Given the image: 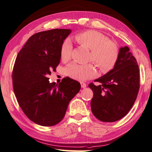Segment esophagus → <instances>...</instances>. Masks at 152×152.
I'll return each instance as SVG.
<instances>
[{
    "mask_svg": "<svg viewBox=\"0 0 152 152\" xmlns=\"http://www.w3.org/2000/svg\"><path fill=\"white\" fill-rule=\"evenodd\" d=\"M80 85H81V88H86V84L85 83L81 82V83H80Z\"/></svg>",
    "mask_w": 152,
    "mask_h": 152,
    "instance_id": "obj_1",
    "label": "esophagus"
}]
</instances>
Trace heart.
I'll use <instances>...</instances> for the list:
<instances>
[{"mask_svg":"<svg viewBox=\"0 0 152 152\" xmlns=\"http://www.w3.org/2000/svg\"><path fill=\"white\" fill-rule=\"evenodd\" d=\"M75 40L80 44L90 50L88 60L93 62L102 73H107L114 68L119 57V48L114 41L101 32L88 30L80 32L74 36ZM72 44L69 39L63 42L60 48V58L66 62L71 58ZM65 74L72 79L86 80L96 75V68L93 63L79 64L71 63L64 69Z\"/></svg>","mask_w":152,"mask_h":152,"instance_id":"1","label":"heart"}]
</instances>
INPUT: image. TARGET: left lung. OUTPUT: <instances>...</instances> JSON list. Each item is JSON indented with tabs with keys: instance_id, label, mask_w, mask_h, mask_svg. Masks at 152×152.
I'll return each mask as SVG.
<instances>
[{
	"instance_id": "8db88e82",
	"label": "left lung",
	"mask_w": 152,
	"mask_h": 152,
	"mask_svg": "<svg viewBox=\"0 0 152 152\" xmlns=\"http://www.w3.org/2000/svg\"><path fill=\"white\" fill-rule=\"evenodd\" d=\"M90 83L93 92L91 110L103 122H114L129 112L140 89V69L137 60L127 46L121 48L114 68Z\"/></svg>"
}]
</instances>
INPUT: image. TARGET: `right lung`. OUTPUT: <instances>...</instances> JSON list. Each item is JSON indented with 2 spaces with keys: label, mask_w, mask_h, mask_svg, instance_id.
<instances>
[{
  "label": "right lung",
  "mask_w": 152,
  "mask_h": 152,
  "mask_svg": "<svg viewBox=\"0 0 152 152\" xmlns=\"http://www.w3.org/2000/svg\"><path fill=\"white\" fill-rule=\"evenodd\" d=\"M70 29L38 32L28 38L15 59L12 85L17 102L31 121L43 126L59 124L69 103L80 89L76 80L66 77L50 83L48 75L60 62V48Z\"/></svg>",
  "instance_id": "right-lung-1"
}]
</instances>
